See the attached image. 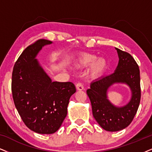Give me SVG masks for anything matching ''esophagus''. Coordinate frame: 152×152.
Returning <instances> with one entry per match:
<instances>
[{
	"mask_svg": "<svg viewBox=\"0 0 152 152\" xmlns=\"http://www.w3.org/2000/svg\"><path fill=\"white\" fill-rule=\"evenodd\" d=\"M76 88L77 90H83L84 86L81 83V82H77V83L76 84Z\"/></svg>",
	"mask_w": 152,
	"mask_h": 152,
	"instance_id": "obj_1",
	"label": "esophagus"
}]
</instances>
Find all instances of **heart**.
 <instances>
[{
	"label": "heart",
	"mask_w": 152,
	"mask_h": 152,
	"mask_svg": "<svg viewBox=\"0 0 152 152\" xmlns=\"http://www.w3.org/2000/svg\"><path fill=\"white\" fill-rule=\"evenodd\" d=\"M92 54H83L73 60L72 64L75 67H86L91 65L89 72L93 77H98L106 70L108 67V62L104 58H99Z\"/></svg>",
	"instance_id": "obj_1"
}]
</instances>
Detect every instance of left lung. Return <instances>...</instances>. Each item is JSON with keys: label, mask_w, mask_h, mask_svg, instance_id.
I'll use <instances>...</instances> for the list:
<instances>
[{"label": "left lung", "mask_w": 152, "mask_h": 152, "mask_svg": "<svg viewBox=\"0 0 152 152\" xmlns=\"http://www.w3.org/2000/svg\"><path fill=\"white\" fill-rule=\"evenodd\" d=\"M119 61L113 73L93 81L87 90L92 107L93 116L105 130L116 132L130 124L139 107L140 89V69L132 56L115 48ZM115 83H125L131 91V100L123 107H116L107 99V91Z\"/></svg>", "instance_id": "left-lung-1"}]
</instances>
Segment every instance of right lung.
<instances>
[{
  "mask_svg": "<svg viewBox=\"0 0 152 152\" xmlns=\"http://www.w3.org/2000/svg\"><path fill=\"white\" fill-rule=\"evenodd\" d=\"M52 42L39 39L24 50L13 67L12 93L20 117L31 130L56 132L66 117L70 96L75 93L70 82H53L36 58Z\"/></svg>",
  "mask_w": 152,
  "mask_h": 152,
  "instance_id": "add662e5",
  "label": "right lung"
}]
</instances>
